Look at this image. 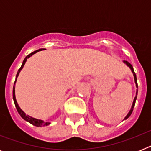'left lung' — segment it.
I'll return each instance as SVG.
<instances>
[{
    "instance_id": "1",
    "label": "left lung",
    "mask_w": 151,
    "mask_h": 151,
    "mask_svg": "<svg viewBox=\"0 0 151 151\" xmlns=\"http://www.w3.org/2000/svg\"><path fill=\"white\" fill-rule=\"evenodd\" d=\"M123 63L125 64H126V65H127V66H129V67L130 68L131 70H132V72L133 76H134V82H135V85H136V88H138V83H137V78H136V74H135V73H134V69H133L132 66V64H131L130 63L128 62V61H126V60H124ZM137 95H138V89H137V91H136V95H135V97H134V101H133L132 105V107H131V110H129V113H128V114H127V116H126L125 117V119H124V120H125V119H127L129 118V116H130L131 114L132 113L133 108H134V104H135L136 99H137Z\"/></svg>"
}]
</instances>
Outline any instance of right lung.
<instances>
[{
    "mask_svg": "<svg viewBox=\"0 0 151 151\" xmlns=\"http://www.w3.org/2000/svg\"><path fill=\"white\" fill-rule=\"evenodd\" d=\"M41 50H42V49H39V50H35V51L32 52V53H31V54H29L28 56H26V58L24 59L23 62H22V66H21V67L19 68V69L18 72H17V76H16L15 82H14V85H13V101H14V104H15L16 108H17V111H18L19 114L20 115V116L22 117V119H23L24 120L27 121V122H29V123H31V124H32V125H35V126H37V127H41V126H45V125H48L49 124H50V122H45L44 120H41V119H38L33 118V117L30 116H29V115H26V113H24V112L22 111V110H21V108L19 107V106L18 104H17V99H16V96H15V84H16V82H17V77H18L19 74V73H20V71H21V70H22V68H23L24 65H25V63H26V60H27L28 58H29V57H32V56L33 54H36L37 52L41 51Z\"/></svg>",
    "mask_w": 151,
    "mask_h": 151,
    "instance_id": "right-lung-1",
    "label": "right lung"
}]
</instances>
